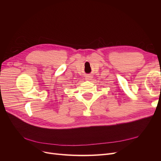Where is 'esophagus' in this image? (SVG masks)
I'll use <instances>...</instances> for the list:
<instances>
[{"label":"esophagus","mask_w":161,"mask_h":161,"mask_svg":"<svg viewBox=\"0 0 161 161\" xmlns=\"http://www.w3.org/2000/svg\"><path fill=\"white\" fill-rule=\"evenodd\" d=\"M92 77L91 75H87L86 77V80L90 81V80H92Z\"/></svg>","instance_id":"34e87169"}]
</instances>
